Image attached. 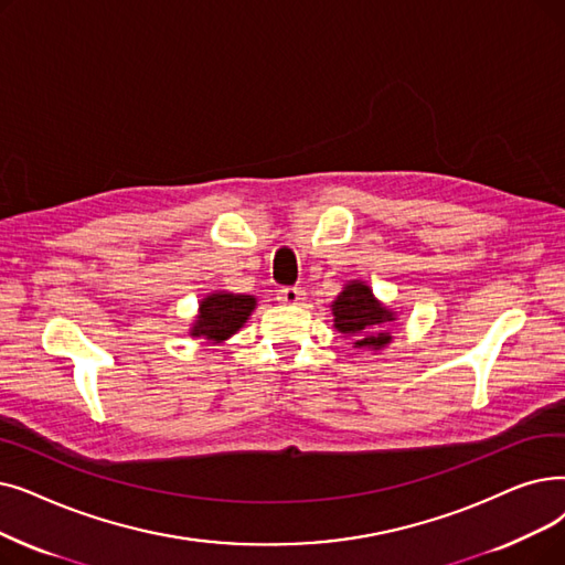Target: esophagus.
Returning a JSON list of instances; mask_svg holds the SVG:
<instances>
[{"instance_id": "34e87169", "label": "esophagus", "mask_w": 565, "mask_h": 565, "mask_svg": "<svg viewBox=\"0 0 565 565\" xmlns=\"http://www.w3.org/2000/svg\"><path fill=\"white\" fill-rule=\"evenodd\" d=\"M277 300L284 305H300L305 300V290L298 286H284L277 292Z\"/></svg>"}]
</instances>
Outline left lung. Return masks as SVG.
Wrapping results in <instances>:
<instances>
[{
  "label": "left lung",
  "instance_id": "left-lung-1",
  "mask_svg": "<svg viewBox=\"0 0 565 565\" xmlns=\"http://www.w3.org/2000/svg\"><path fill=\"white\" fill-rule=\"evenodd\" d=\"M334 328L355 339V349H381L392 339L381 323L395 321L392 311L379 305L372 296V288L362 281H351L332 302Z\"/></svg>",
  "mask_w": 565,
  "mask_h": 565
}]
</instances>
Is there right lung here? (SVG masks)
Returning a JSON list of instances; mask_svg holds the SVG:
<instances>
[{"label": "right lung", "mask_w": 565, "mask_h": 565, "mask_svg": "<svg viewBox=\"0 0 565 565\" xmlns=\"http://www.w3.org/2000/svg\"><path fill=\"white\" fill-rule=\"evenodd\" d=\"M256 307V298L235 296V292H212L201 302L199 321H195L191 334L205 337L210 341H224L235 334Z\"/></svg>", "instance_id": "1"}]
</instances>
